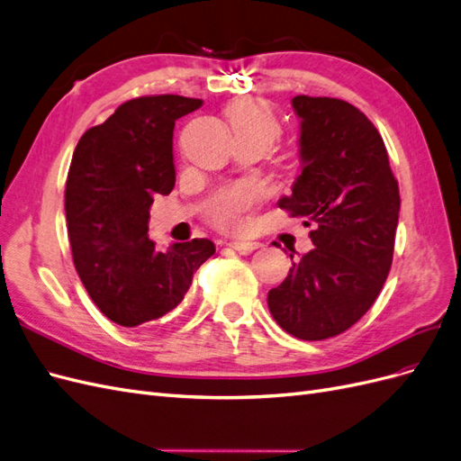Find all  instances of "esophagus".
Segmentation results:
<instances>
[{
	"instance_id": "1",
	"label": "esophagus",
	"mask_w": 461,
	"mask_h": 461,
	"mask_svg": "<svg viewBox=\"0 0 461 461\" xmlns=\"http://www.w3.org/2000/svg\"><path fill=\"white\" fill-rule=\"evenodd\" d=\"M232 249H236V252H240V254H252V252H256L258 248H261V244L259 242H249V240H234V242H230L229 244Z\"/></svg>"
}]
</instances>
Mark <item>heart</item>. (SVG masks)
<instances>
[{
	"instance_id": "1",
	"label": "heart",
	"mask_w": 461,
	"mask_h": 461,
	"mask_svg": "<svg viewBox=\"0 0 461 461\" xmlns=\"http://www.w3.org/2000/svg\"><path fill=\"white\" fill-rule=\"evenodd\" d=\"M227 119L236 142H254L269 149L283 134V124L269 104L256 97L236 100L227 107ZM258 202V192L236 185L215 192L207 202V215L222 230H240L246 225V212Z\"/></svg>"
}]
</instances>
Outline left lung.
<instances>
[{"label":"left lung","instance_id":"8db88e82","mask_svg":"<svg viewBox=\"0 0 461 461\" xmlns=\"http://www.w3.org/2000/svg\"><path fill=\"white\" fill-rule=\"evenodd\" d=\"M292 105L302 119V173L278 207L308 219L305 227L315 222V248L292 261L267 303L292 337L325 340L357 323L383 290L400 190L379 131L357 107L312 95H296Z\"/></svg>","mask_w":461,"mask_h":461}]
</instances>
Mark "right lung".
Instances as JSON below:
<instances>
[{"label":"right lung","mask_w":461,"mask_h":461,"mask_svg":"<svg viewBox=\"0 0 461 461\" xmlns=\"http://www.w3.org/2000/svg\"><path fill=\"white\" fill-rule=\"evenodd\" d=\"M200 105L175 94L134 97L75 148L65 186L75 269L97 310L117 325L138 327L175 310L215 254L207 239L167 252L148 239L153 198L175 186V121Z\"/></svg>","instance_id":"1"}]
</instances>
